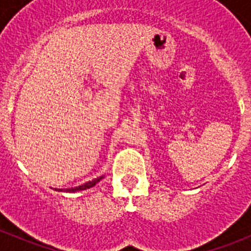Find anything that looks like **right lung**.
I'll return each mask as SVG.
<instances>
[{
    "label": "right lung",
    "mask_w": 251,
    "mask_h": 251,
    "mask_svg": "<svg viewBox=\"0 0 251 251\" xmlns=\"http://www.w3.org/2000/svg\"><path fill=\"white\" fill-rule=\"evenodd\" d=\"M104 178V175L103 176H99L97 177V178L92 179V181H88V182L83 183L81 186H76V187H72V188H66V190H64V192H72V194H74V192H79V191H84V190H88V188L93 187V186H95L97 183L99 182V181H101V179ZM56 191H63V190H57V188H55Z\"/></svg>",
    "instance_id": "add662e5"
}]
</instances>
